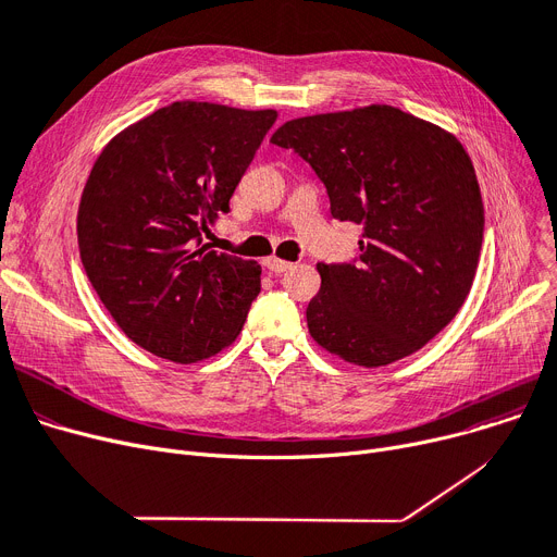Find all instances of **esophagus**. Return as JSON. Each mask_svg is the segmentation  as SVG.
I'll return each mask as SVG.
<instances>
[{
    "mask_svg": "<svg viewBox=\"0 0 557 557\" xmlns=\"http://www.w3.org/2000/svg\"><path fill=\"white\" fill-rule=\"evenodd\" d=\"M290 267H294V263L284 261V259H280V257H269V259H267V269L273 271V273H284V271H288Z\"/></svg>",
    "mask_w": 557,
    "mask_h": 557,
    "instance_id": "34e87169",
    "label": "esophagus"
}]
</instances>
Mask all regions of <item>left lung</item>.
Wrapping results in <instances>:
<instances>
[{
  "label": "left lung",
  "instance_id": "obj_1",
  "mask_svg": "<svg viewBox=\"0 0 557 557\" xmlns=\"http://www.w3.org/2000/svg\"><path fill=\"white\" fill-rule=\"evenodd\" d=\"M271 141L311 164L334 219L363 225L357 263H315L311 338L361 368L418 352L451 323L479 267L485 216L462 144L382 103L290 120Z\"/></svg>",
  "mask_w": 557,
  "mask_h": 557
}]
</instances>
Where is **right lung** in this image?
Listing matches in <instances>:
<instances>
[{
	"mask_svg": "<svg viewBox=\"0 0 557 557\" xmlns=\"http://www.w3.org/2000/svg\"><path fill=\"white\" fill-rule=\"evenodd\" d=\"M277 110L175 101L116 133L78 205L87 280L146 352L189 366L234 343L261 288L252 259L202 244Z\"/></svg>",
	"mask_w": 557,
	"mask_h": 557,
	"instance_id": "add662e5",
	"label": "right lung"
}]
</instances>
